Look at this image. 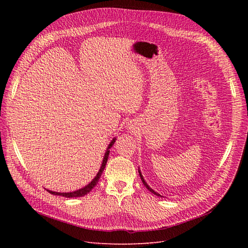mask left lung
<instances>
[{"label":"left lung","instance_id":"8db88e82","mask_svg":"<svg viewBox=\"0 0 248 248\" xmlns=\"http://www.w3.org/2000/svg\"><path fill=\"white\" fill-rule=\"evenodd\" d=\"M139 173H140V180H141V182H142V183H144V185H145V186H146V188H147V189H148V190H149V191H150V192H152V193H154V194H155V195H157V196H160V197H162V196H161V195H160V194H158V193H157V192H155V191H154V190H153V189H152V188H151V187H149V185H148V184H147V183H146V181H145V179H144V178H142V175H141V173H140V171H139Z\"/></svg>","mask_w":248,"mask_h":248}]
</instances>
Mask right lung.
I'll return each instance as SVG.
<instances>
[{"label": "right lung", "mask_w": 248, "mask_h": 248, "mask_svg": "<svg viewBox=\"0 0 248 248\" xmlns=\"http://www.w3.org/2000/svg\"><path fill=\"white\" fill-rule=\"evenodd\" d=\"M114 141H115V139H113V140H111L110 144L108 145V151L106 152V154H104V158H103V161H102V165H101V167H100V169H99V171H98L97 175L95 176V178H94L93 181L90 182V183H89L87 186H85V187L82 188V189H79V190L74 191V192H70V193H58V192H53V191H50V190H47V191H48L49 193H51V194H53V195H58V196H63V197H66V198L82 197V196H84V195L88 194L91 190L93 189V187L96 186V184L98 183L99 178H100V176H101V174H102V172H103V170H104V168H106V165H107V162H108V155H109V151H108V150L112 147Z\"/></svg>", "instance_id": "right-lung-1"}]
</instances>
